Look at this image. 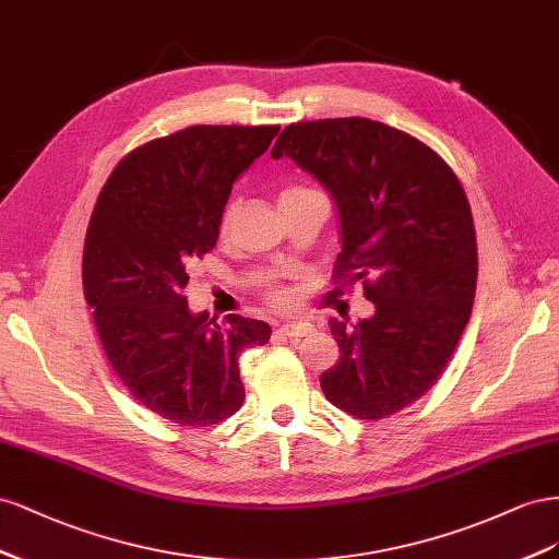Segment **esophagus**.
Returning a JSON list of instances; mask_svg holds the SVG:
<instances>
[{
  "label": "esophagus",
  "instance_id": "esophagus-1",
  "mask_svg": "<svg viewBox=\"0 0 559 559\" xmlns=\"http://www.w3.org/2000/svg\"><path fill=\"white\" fill-rule=\"evenodd\" d=\"M311 330H313V325L307 323V321H288V323H283V325L278 328V332L285 334V337H290V340L305 337V334H309Z\"/></svg>",
  "mask_w": 559,
  "mask_h": 559
}]
</instances>
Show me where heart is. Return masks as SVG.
Wrapping results in <instances>:
<instances>
[{
  "mask_svg": "<svg viewBox=\"0 0 559 559\" xmlns=\"http://www.w3.org/2000/svg\"><path fill=\"white\" fill-rule=\"evenodd\" d=\"M301 191H309V189H305V187H290V189H285V191H283L281 199H283V197H293V194H301ZM227 219H229V215H227ZM227 219H225V222H227ZM274 299L278 301V305H281V301H285V297H283L281 293H276V297H274Z\"/></svg>",
  "mask_w": 559,
  "mask_h": 559,
  "instance_id": "b5f03b06",
  "label": "heart"
}]
</instances>
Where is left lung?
Masks as SVG:
<instances>
[{"label":"left lung","mask_w":559,"mask_h":559,"mask_svg":"<svg viewBox=\"0 0 559 559\" xmlns=\"http://www.w3.org/2000/svg\"><path fill=\"white\" fill-rule=\"evenodd\" d=\"M271 156H288L325 187L340 219L334 276L362 281L374 313L330 318L340 362L321 374L332 405L386 419L436 384L475 297L471 205L452 168L391 126L348 117L290 123Z\"/></svg>","instance_id":"left-lung-1"}]
</instances>
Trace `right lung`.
<instances>
[{
  "label": "right lung",
  "instance_id": "1",
  "mask_svg": "<svg viewBox=\"0 0 559 559\" xmlns=\"http://www.w3.org/2000/svg\"><path fill=\"white\" fill-rule=\"evenodd\" d=\"M281 126H189L131 152L95 203L84 295L105 356L138 403L180 426H211L243 405L238 354L271 328L191 313L187 266L217 243L234 182Z\"/></svg>",
  "mask_w": 559,
  "mask_h": 559
}]
</instances>
